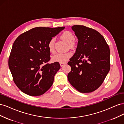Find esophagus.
Here are the masks:
<instances>
[{
	"label": "esophagus",
	"mask_w": 124,
	"mask_h": 124,
	"mask_svg": "<svg viewBox=\"0 0 124 124\" xmlns=\"http://www.w3.org/2000/svg\"><path fill=\"white\" fill-rule=\"evenodd\" d=\"M65 65H66V63H60V65H61V67Z\"/></svg>",
	"instance_id": "esophagus-1"
}]
</instances>
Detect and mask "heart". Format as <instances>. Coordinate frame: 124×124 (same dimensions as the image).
Returning <instances> with one entry per match:
<instances>
[{
    "instance_id": "heart-1",
    "label": "heart",
    "mask_w": 124,
    "mask_h": 124,
    "mask_svg": "<svg viewBox=\"0 0 124 124\" xmlns=\"http://www.w3.org/2000/svg\"><path fill=\"white\" fill-rule=\"evenodd\" d=\"M61 38L67 43H69V46L70 47H73L74 46L73 41H74L75 37L72 32L68 31L63 32L61 35ZM54 43L55 39L54 38H52L50 39L47 44L48 51L52 54H54L55 52ZM72 55V53L70 52H66L64 53H58L52 56L51 59L53 62L65 63L68 61Z\"/></svg>"
}]
</instances>
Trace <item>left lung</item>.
Masks as SVG:
<instances>
[{
	"label": "left lung",
	"mask_w": 124,
	"mask_h": 124,
	"mask_svg": "<svg viewBox=\"0 0 124 124\" xmlns=\"http://www.w3.org/2000/svg\"><path fill=\"white\" fill-rule=\"evenodd\" d=\"M72 29L78 41L76 53L68 62L71 68L68 80L80 93H91L100 87L109 72L110 48L96 30L78 25Z\"/></svg>",
	"instance_id": "left-lung-1"
}]
</instances>
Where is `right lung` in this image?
Returning <instances> with one entry per match:
<instances>
[{
    "instance_id": "1",
    "label": "right lung",
    "mask_w": 124,
    "mask_h": 124,
    "mask_svg": "<svg viewBox=\"0 0 124 124\" xmlns=\"http://www.w3.org/2000/svg\"><path fill=\"white\" fill-rule=\"evenodd\" d=\"M65 27H35L22 33L15 40L9 58L13 81L21 91L31 96L47 91L61 68L59 62L48 63L50 39Z\"/></svg>"
}]
</instances>
